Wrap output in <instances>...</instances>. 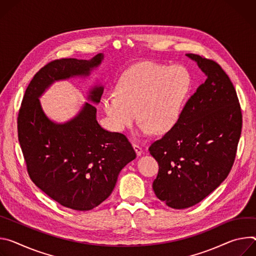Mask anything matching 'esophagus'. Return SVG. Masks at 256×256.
Instances as JSON below:
<instances>
[{
  "label": "esophagus",
  "mask_w": 256,
  "mask_h": 256,
  "mask_svg": "<svg viewBox=\"0 0 256 256\" xmlns=\"http://www.w3.org/2000/svg\"><path fill=\"white\" fill-rule=\"evenodd\" d=\"M133 148H134V150H135V152H136V154H137L138 156H140L141 154H142V152H144V148H141L139 144H133Z\"/></svg>",
  "instance_id": "obj_1"
}]
</instances>
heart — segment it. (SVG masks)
Masks as SVG:
<instances>
[{"instance_id":"1","label":"heart","mask_w":256,"mask_h":256,"mask_svg":"<svg viewBox=\"0 0 256 256\" xmlns=\"http://www.w3.org/2000/svg\"><path fill=\"white\" fill-rule=\"evenodd\" d=\"M190 88V76L183 67L144 62L122 75L117 94H106L102 106L114 130L131 127L139 115L144 122L141 133L162 134L179 121Z\"/></svg>"}]
</instances>
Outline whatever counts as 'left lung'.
Wrapping results in <instances>:
<instances>
[{
    "label": "left lung",
    "mask_w": 256,
    "mask_h": 256,
    "mask_svg": "<svg viewBox=\"0 0 256 256\" xmlns=\"http://www.w3.org/2000/svg\"><path fill=\"white\" fill-rule=\"evenodd\" d=\"M206 75L188 100L177 124L150 146L158 162L152 189L168 206L190 208L228 177L242 129L234 85L214 61L186 54Z\"/></svg>",
    "instance_id": "obj_1"
}]
</instances>
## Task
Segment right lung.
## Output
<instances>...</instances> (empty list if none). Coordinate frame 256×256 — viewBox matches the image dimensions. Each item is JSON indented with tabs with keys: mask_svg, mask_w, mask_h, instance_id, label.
Wrapping results in <instances>:
<instances>
[{
	"mask_svg": "<svg viewBox=\"0 0 256 256\" xmlns=\"http://www.w3.org/2000/svg\"><path fill=\"white\" fill-rule=\"evenodd\" d=\"M102 60L104 54H98L90 60L50 62L27 86L18 114L28 175L52 200L75 210H90L106 200L136 154L124 134L100 127L92 104L85 102L76 117L59 124L46 117L38 98L54 81L88 76ZM102 92V85H96L88 98L98 104Z\"/></svg>",
	"mask_w": 256,
	"mask_h": 256,
	"instance_id": "right-lung-1",
	"label": "right lung"
}]
</instances>
